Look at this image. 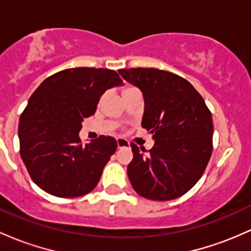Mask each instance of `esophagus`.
<instances>
[{"mask_svg":"<svg viewBox=\"0 0 251 251\" xmlns=\"http://www.w3.org/2000/svg\"><path fill=\"white\" fill-rule=\"evenodd\" d=\"M117 145H118V149L130 148V143H128L127 140L124 139V138H118L117 139Z\"/></svg>","mask_w":251,"mask_h":251,"instance_id":"1","label":"esophagus"}]
</instances>
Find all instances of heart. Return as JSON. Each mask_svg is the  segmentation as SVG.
I'll use <instances>...</instances> for the list:
<instances>
[{"instance_id": "b5f03b06", "label": "heart", "mask_w": 251, "mask_h": 251, "mask_svg": "<svg viewBox=\"0 0 251 251\" xmlns=\"http://www.w3.org/2000/svg\"><path fill=\"white\" fill-rule=\"evenodd\" d=\"M133 89H136V88H133V87H126V88H124V89H123V95L127 94L128 92H131V90H133ZM102 101H103V96L100 99V103L102 102Z\"/></svg>"}]
</instances>
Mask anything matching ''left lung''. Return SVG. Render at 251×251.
I'll return each instance as SVG.
<instances>
[{
    "label": "left lung",
    "mask_w": 251,
    "mask_h": 251,
    "mask_svg": "<svg viewBox=\"0 0 251 251\" xmlns=\"http://www.w3.org/2000/svg\"><path fill=\"white\" fill-rule=\"evenodd\" d=\"M124 79L142 90V126L155 145L132 143L127 167L132 187L142 197L167 201L181 197L200 180L212 153L213 121L202 96L183 77L155 68L120 69Z\"/></svg>",
    "instance_id": "1"
}]
</instances>
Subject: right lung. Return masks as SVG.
Returning <instances> with one entry per match:
<instances>
[{"label":"right lung","instance_id":"1","mask_svg":"<svg viewBox=\"0 0 251 251\" xmlns=\"http://www.w3.org/2000/svg\"><path fill=\"white\" fill-rule=\"evenodd\" d=\"M123 85L114 70L65 69L35 89L19 121L20 155L33 182L59 198L92 192L117 150V140L100 136L82 145V121L96 111L107 89Z\"/></svg>","mask_w":251,"mask_h":251}]
</instances>
